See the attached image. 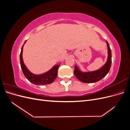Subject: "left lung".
I'll return each instance as SVG.
<instances>
[{
  "mask_svg": "<svg viewBox=\"0 0 130 130\" xmlns=\"http://www.w3.org/2000/svg\"><path fill=\"white\" fill-rule=\"evenodd\" d=\"M106 43L108 49V58L105 64L103 67L95 71L86 73L81 72L77 66H75L74 73L78 80L84 83H94L100 81L108 74L112 63V54L107 41H106Z\"/></svg>",
  "mask_w": 130,
  "mask_h": 130,
  "instance_id": "1",
  "label": "left lung"
}]
</instances>
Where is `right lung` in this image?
<instances>
[{"mask_svg":"<svg viewBox=\"0 0 130 130\" xmlns=\"http://www.w3.org/2000/svg\"><path fill=\"white\" fill-rule=\"evenodd\" d=\"M26 41L24 42V44L25 43ZM24 44L23 45L22 47L21 52L20 54V63L23 73L25 77L31 83L36 85H48L52 84L55 80L57 76V71L60 66H55L49 71L41 75H36L31 73L26 67L23 60L22 54Z\"/></svg>","mask_w":130,"mask_h":130,"instance_id":"1","label":"right lung"}]
</instances>
